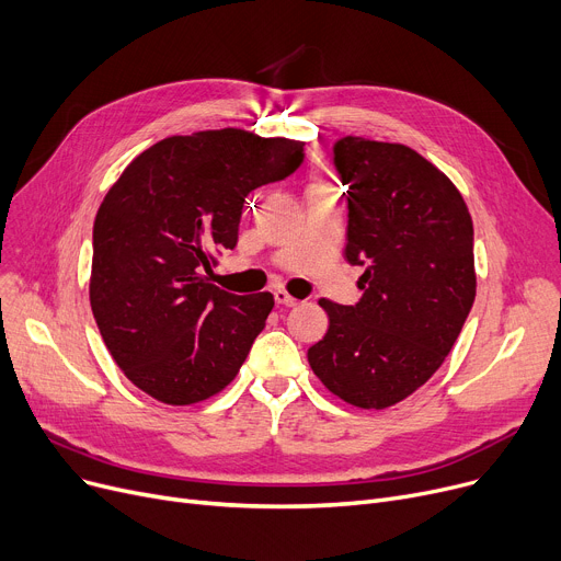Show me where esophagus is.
<instances>
[{
	"mask_svg": "<svg viewBox=\"0 0 561 561\" xmlns=\"http://www.w3.org/2000/svg\"><path fill=\"white\" fill-rule=\"evenodd\" d=\"M273 296H275V302H277L279 307H298V305H300L296 298L288 296V293H286V290H282V288H279V290H275Z\"/></svg>",
	"mask_w": 561,
	"mask_h": 561,
	"instance_id": "esophagus-1",
	"label": "esophagus"
}]
</instances>
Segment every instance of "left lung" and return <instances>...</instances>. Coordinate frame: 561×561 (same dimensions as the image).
I'll return each mask as SVG.
<instances>
[{"mask_svg":"<svg viewBox=\"0 0 561 561\" xmlns=\"http://www.w3.org/2000/svg\"><path fill=\"white\" fill-rule=\"evenodd\" d=\"M334 165L347 186L345 259L364 268V296L320 300L330 330L307 357L341 400L385 409L438 370L473 307V220L448 176L407 145L345 136Z\"/></svg>","mask_w":561,"mask_h":561,"instance_id":"8db88e82","label":"left lung"}]
</instances>
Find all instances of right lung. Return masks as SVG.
I'll return each instance as SVG.
<instances>
[{
  "instance_id": "right-lung-1",
  "label": "right lung",
  "mask_w": 561,
  "mask_h": 561,
  "mask_svg": "<svg viewBox=\"0 0 561 561\" xmlns=\"http://www.w3.org/2000/svg\"><path fill=\"white\" fill-rule=\"evenodd\" d=\"M305 161V142L243 129L170 136L138 154L93 225L91 307L115 364L165 404L222 391L275 307L206 282L245 197Z\"/></svg>"
}]
</instances>
